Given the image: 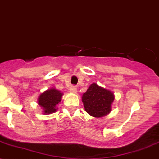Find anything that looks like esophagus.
I'll list each match as a JSON object with an SVG mask.
<instances>
[{
	"label": "esophagus",
	"instance_id": "esophagus-1",
	"mask_svg": "<svg viewBox=\"0 0 159 159\" xmlns=\"http://www.w3.org/2000/svg\"><path fill=\"white\" fill-rule=\"evenodd\" d=\"M70 91L72 93H76L77 92V88H76L75 85H72L70 88Z\"/></svg>",
	"mask_w": 159,
	"mask_h": 159
}]
</instances>
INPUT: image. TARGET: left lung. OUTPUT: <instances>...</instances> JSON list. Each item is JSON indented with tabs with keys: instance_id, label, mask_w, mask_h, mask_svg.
Listing matches in <instances>:
<instances>
[{
	"instance_id": "left-lung-1",
	"label": "left lung",
	"mask_w": 159,
	"mask_h": 159,
	"mask_svg": "<svg viewBox=\"0 0 159 159\" xmlns=\"http://www.w3.org/2000/svg\"><path fill=\"white\" fill-rule=\"evenodd\" d=\"M115 100L113 92L97 83H92L82 97L85 110L91 116L102 117L111 111V104Z\"/></svg>"
}]
</instances>
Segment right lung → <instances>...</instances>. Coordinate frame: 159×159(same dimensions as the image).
I'll list each match as a JSON object with an SVG mask.
<instances>
[{"instance_id": "1", "label": "right lung", "mask_w": 159, "mask_h": 159, "mask_svg": "<svg viewBox=\"0 0 159 159\" xmlns=\"http://www.w3.org/2000/svg\"><path fill=\"white\" fill-rule=\"evenodd\" d=\"M63 94L55 88H51L43 92L38 98L39 105L44 110L46 115H49L57 111V105L61 102Z\"/></svg>"}]
</instances>
